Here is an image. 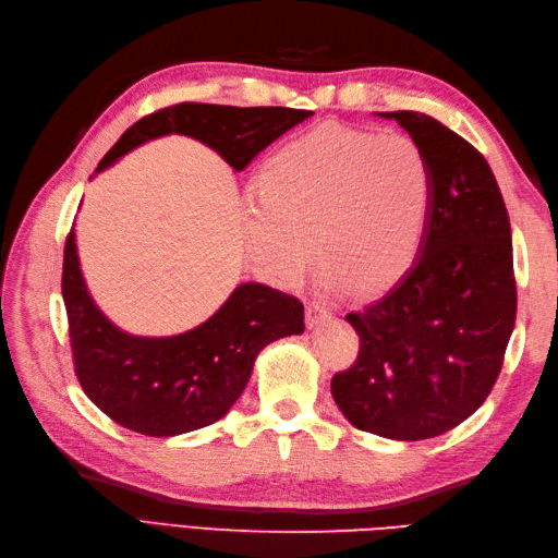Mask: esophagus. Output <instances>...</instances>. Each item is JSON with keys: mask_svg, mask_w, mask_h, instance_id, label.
I'll return each mask as SVG.
<instances>
[{"mask_svg": "<svg viewBox=\"0 0 558 558\" xmlns=\"http://www.w3.org/2000/svg\"><path fill=\"white\" fill-rule=\"evenodd\" d=\"M326 322H330V310L326 304H322V302L306 304V324L314 328V326H322Z\"/></svg>", "mask_w": 558, "mask_h": 558, "instance_id": "1", "label": "esophagus"}]
</instances>
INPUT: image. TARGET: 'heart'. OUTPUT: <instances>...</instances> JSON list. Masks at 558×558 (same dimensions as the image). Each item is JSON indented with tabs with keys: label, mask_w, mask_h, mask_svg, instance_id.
<instances>
[{
	"label": "heart",
	"mask_w": 558,
	"mask_h": 558,
	"mask_svg": "<svg viewBox=\"0 0 558 558\" xmlns=\"http://www.w3.org/2000/svg\"><path fill=\"white\" fill-rule=\"evenodd\" d=\"M432 162L417 141L338 122L292 136L266 158L246 201L248 252L280 286L312 264L328 286L381 294L417 260L434 208Z\"/></svg>",
	"instance_id": "heart-1"
}]
</instances>
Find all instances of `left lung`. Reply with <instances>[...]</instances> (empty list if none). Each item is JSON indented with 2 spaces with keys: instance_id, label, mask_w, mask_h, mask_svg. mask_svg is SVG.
Returning <instances> with one entry per match:
<instances>
[{
  "instance_id": "8db88e82",
  "label": "left lung",
  "mask_w": 558,
  "mask_h": 558,
  "mask_svg": "<svg viewBox=\"0 0 558 558\" xmlns=\"http://www.w3.org/2000/svg\"><path fill=\"white\" fill-rule=\"evenodd\" d=\"M417 141L434 172L422 252L386 298L345 318L360 336L330 381L350 424L396 441L446 434L499 378L515 326L511 222L489 162L434 117L381 112Z\"/></svg>"
}]
</instances>
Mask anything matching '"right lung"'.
I'll use <instances>...</instances> for the list:
<instances>
[{"label":"right lung","instance_id":"1","mask_svg":"<svg viewBox=\"0 0 558 558\" xmlns=\"http://www.w3.org/2000/svg\"><path fill=\"white\" fill-rule=\"evenodd\" d=\"M312 114L292 108L180 102L129 126L100 160L98 172L165 134L192 136L242 172L260 150ZM62 298L83 393L110 420L146 436H177L218 422L242 396L256 354L268 342L304 330V306L298 298L244 282L206 324L186 333L129 336L93 302L81 276L74 228L64 244Z\"/></svg>","mask_w":558,"mask_h":558}]
</instances>
